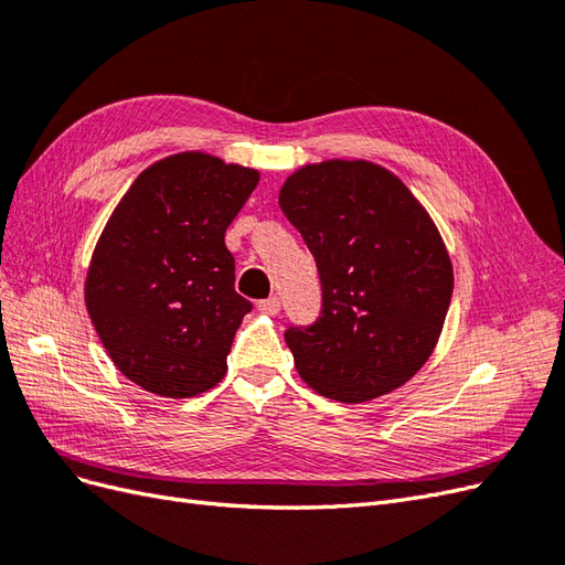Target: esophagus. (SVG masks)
<instances>
[{
	"label": "esophagus",
	"mask_w": 565,
	"mask_h": 565,
	"mask_svg": "<svg viewBox=\"0 0 565 565\" xmlns=\"http://www.w3.org/2000/svg\"><path fill=\"white\" fill-rule=\"evenodd\" d=\"M262 313H268V316H276L280 313V299L278 297H268L264 301H259V306H256Z\"/></svg>",
	"instance_id": "1"
}]
</instances>
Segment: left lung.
Here are the masks:
<instances>
[{"label": "left lung", "mask_w": 565, "mask_h": 565, "mask_svg": "<svg viewBox=\"0 0 565 565\" xmlns=\"http://www.w3.org/2000/svg\"><path fill=\"white\" fill-rule=\"evenodd\" d=\"M280 210L320 276V316L289 324L301 380L341 403L403 386L431 355L452 297L436 226L386 169L332 160L289 177Z\"/></svg>", "instance_id": "1"}]
</instances>
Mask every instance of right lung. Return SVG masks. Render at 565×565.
I'll use <instances>...</instances> for the list:
<instances>
[{"mask_svg":"<svg viewBox=\"0 0 565 565\" xmlns=\"http://www.w3.org/2000/svg\"><path fill=\"white\" fill-rule=\"evenodd\" d=\"M259 183L254 169L202 152L148 167L92 256L84 299L127 380L167 398L216 386L252 301L235 292L224 237Z\"/></svg>","mask_w":565,"mask_h":565,"instance_id":"obj_1","label":"right lung"}]
</instances>
